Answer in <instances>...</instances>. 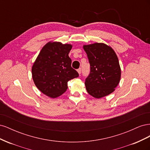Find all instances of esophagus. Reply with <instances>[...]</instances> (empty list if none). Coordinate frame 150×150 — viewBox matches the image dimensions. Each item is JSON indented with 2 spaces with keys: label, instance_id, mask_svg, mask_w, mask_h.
I'll return each mask as SVG.
<instances>
[{
  "label": "esophagus",
  "instance_id": "1",
  "mask_svg": "<svg viewBox=\"0 0 150 150\" xmlns=\"http://www.w3.org/2000/svg\"><path fill=\"white\" fill-rule=\"evenodd\" d=\"M77 71H78V73L80 74L81 72V68H79V69H78V70H77Z\"/></svg>",
  "mask_w": 150,
  "mask_h": 150
}]
</instances>
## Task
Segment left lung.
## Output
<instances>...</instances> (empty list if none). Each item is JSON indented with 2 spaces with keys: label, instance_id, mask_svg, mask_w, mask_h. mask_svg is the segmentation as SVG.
I'll return each instance as SVG.
<instances>
[{
  "label": "left lung",
  "instance_id": "1",
  "mask_svg": "<svg viewBox=\"0 0 150 150\" xmlns=\"http://www.w3.org/2000/svg\"><path fill=\"white\" fill-rule=\"evenodd\" d=\"M83 48L91 67L85 81L88 93L95 98L112 93L121 78L120 63L114 50L104 43L84 45Z\"/></svg>",
  "mask_w": 150,
  "mask_h": 150
}]
</instances>
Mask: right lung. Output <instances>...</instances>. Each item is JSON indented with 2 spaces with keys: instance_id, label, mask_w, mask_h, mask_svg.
<instances>
[{
  "instance_id": "right-lung-1",
  "label": "right lung",
  "mask_w": 150,
  "mask_h": 150,
  "mask_svg": "<svg viewBox=\"0 0 150 150\" xmlns=\"http://www.w3.org/2000/svg\"><path fill=\"white\" fill-rule=\"evenodd\" d=\"M71 49V44L49 42L42 47L32 67L36 87L50 98L61 96L67 90L68 81L79 76L68 56Z\"/></svg>"
}]
</instances>
